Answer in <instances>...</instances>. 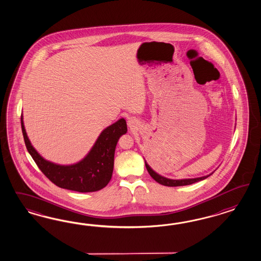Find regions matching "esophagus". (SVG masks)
Masks as SVG:
<instances>
[{
  "label": "esophagus",
  "instance_id": "esophagus-1",
  "mask_svg": "<svg viewBox=\"0 0 261 261\" xmlns=\"http://www.w3.org/2000/svg\"><path fill=\"white\" fill-rule=\"evenodd\" d=\"M128 126L130 127V128H132V129H134V128L138 126V121H137V120L133 119V118L129 119V120H128Z\"/></svg>",
  "mask_w": 261,
  "mask_h": 261
}]
</instances>
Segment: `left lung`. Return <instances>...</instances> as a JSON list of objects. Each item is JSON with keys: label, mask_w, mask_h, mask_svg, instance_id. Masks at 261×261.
I'll list each match as a JSON object with an SVG mask.
<instances>
[{"label": "left lung", "mask_w": 261, "mask_h": 261, "mask_svg": "<svg viewBox=\"0 0 261 261\" xmlns=\"http://www.w3.org/2000/svg\"><path fill=\"white\" fill-rule=\"evenodd\" d=\"M145 166H146V169L148 171L150 176H152L154 179H155L156 182H159L162 185L164 186H170V187H176V186H184V185H190V184H195L197 181H200V180H203L205 178H207L208 176L212 175H207V176H200V177H195V178H184V179H171V178H167L165 176H161L160 174L155 173L154 170L152 169L148 165V163L145 162Z\"/></svg>", "instance_id": "left-lung-1"}]
</instances>
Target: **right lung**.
I'll use <instances>...</instances> for the list:
<instances>
[{
    "mask_svg": "<svg viewBox=\"0 0 261 261\" xmlns=\"http://www.w3.org/2000/svg\"><path fill=\"white\" fill-rule=\"evenodd\" d=\"M21 131L29 154L38 167L57 186L81 193L96 192L105 188L112 177L115 149L120 136L127 132L122 118L100 133L85 158L71 165H61L46 161L33 147L27 134L21 116Z\"/></svg>",
    "mask_w": 261,
    "mask_h": 261,
    "instance_id": "right-lung-1",
    "label": "right lung"
}]
</instances>
